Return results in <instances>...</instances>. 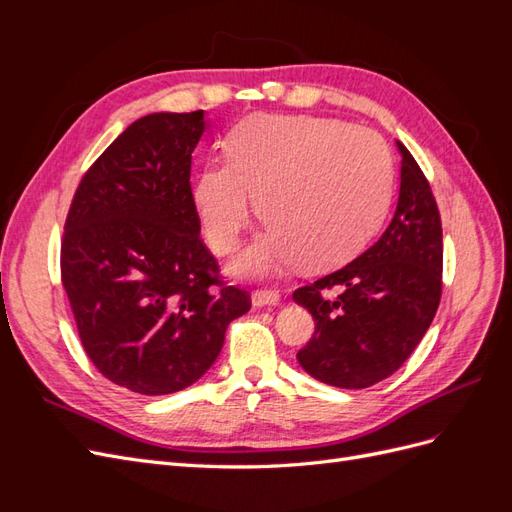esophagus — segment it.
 I'll return each mask as SVG.
<instances>
[{
	"mask_svg": "<svg viewBox=\"0 0 512 512\" xmlns=\"http://www.w3.org/2000/svg\"><path fill=\"white\" fill-rule=\"evenodd\" d=\"M252 303H254V307L277 305V303H280V292H277V290H256L252 294Z\"/></svg>",
	"mask_w": 512,
	"mask_h": 512,
	"instance_id": "34e87169",
	"label": "esophagus"
}]
</instances>
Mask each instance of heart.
Segmentation results:
<instances>
[{"label":"heart","instance_id":"heart-1","mask_svg":"<svg viewBox=\"0 0 512 512\" xmlns=\"http://www.w3.org/2000/svg\"><path fill=\"white\" fill-rule=\"evenodd\" d=\"M391 181V153L374 130L329 117L258 115L230 136L228 160L200 168L194 203L222 256L239 250L260 207L271 228L237 271L265 277L301 258L307 267L350 258L378 228Z\"/></svg>","mask_w":512,"mask_h":512}]
</instances>
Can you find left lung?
Listing matches in <instances>:
<instances>
[{"mask_svg":"<svg viewBox=\"0 0 512 512\" xmlns=\"http://www.w3.org/2000/svg\"><path fill=\"white\" fill-rule=\"evenodd\" d=\"M401 153L397 207L380 239L348 262L292 292L316 331L297 352L309 376L337 389H367L406 363L442 297V222L429 181ZM338 288L335 298L326 292Z\"/></svg>","mask_w":512,"mask_h":512,"instance_id":"obj_1","label":"left lung"}]
</instances>
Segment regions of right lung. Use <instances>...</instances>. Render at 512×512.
I'll return each mask as SVG.
<instances>
[{
  "label": "right lung",
  "mask_w": 512,
  "mask_h": 512,
  "mask_svg": "<svg viewBox=\"0 0 512 512\" xmlns=\"http://www.w3.org/2000/svg\"><path fill=\"white\" fill-rule=\"evenodd\" d=\"M205 113L134 121L91 164L61 239V284L104 378L141 395L194 384L250 294L228 286L200 239L190 185Z\"/></svg>",
  "instance_id": "obj_1"
}]
</instances>
